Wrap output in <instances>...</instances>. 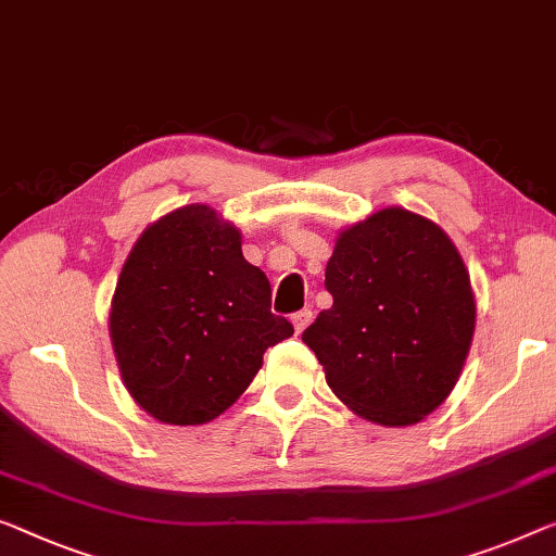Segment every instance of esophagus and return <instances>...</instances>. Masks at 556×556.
Listing matches in <instances>:
<instances>
[{
  "label": "esophagus",
  "mask_w": 556,
  "mask_h": 556,
  "mask_svg": "<svg viewBox=\"0 0 556 556\" xmlns=\"http://www.w3.org/2000/svg\"><path fill=\"white\" fill-rule=\"evenodd\" d=\"M309 321H312V309H300V312L292 314V325L296 329V334H300V331H304Z\"/></svg>",
  "instance_id": "obj_1"
}]
</instances>
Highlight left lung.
<instances>
[{
  "label": "left lung",
  "mask_w": 556,
  "mask_h": 556,
  "mask_svg": "<svg viewBox=\"0 0 556 556\" xmlns=\"http://www.w3.org/2000/svg\"><path fill=\"white\" fill-rule=\"evenodd\" d=\"M334 296L302 342L346 407L384 427L427 417L457 384L475 334L469 275L450 237L400 206L342 231Z\"/></svg>",
  "instance_id": "left-lung-1"
}]
</instances>
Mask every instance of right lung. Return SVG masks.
Instances as JSON below:
<instances>
[{
	"instance_id": "right-lung-1",
	"label": "right lung",
	"mask_w": 556,
	"mask_h": 556,
	"mask_svg": "<svg viewBox=\"0 0 556 556\" xmlns=\"http://www.w3.org/2000/svg\"><path fill=\"white\" fill-rule=\"evenodd\" d=\"M122 379L167 425H204L239 400L262 354L294 327L271 314L267 275L242 256L239 231L206 204L149 227L112 300Z\"/></svg>"
}]
</instances>
